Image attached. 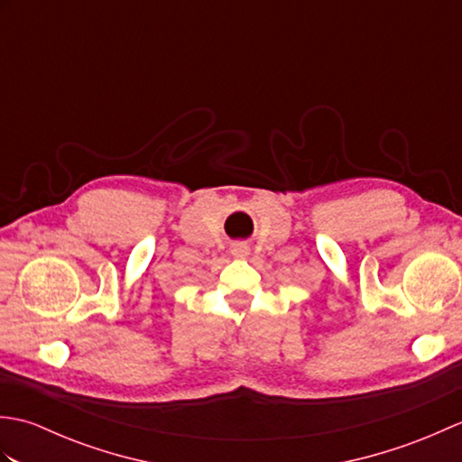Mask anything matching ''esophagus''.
Wrapping results in <instances>:
<instances>
[{
  "label": "esophagus",
  "instance_id": "esophagus-1",
  "mask_svg": "<svg viewBox=\"0 0 462 462\" xmlns=\"http://www.w3.org/2000/svg\"><path fill=\"white\" fill-rule=\"evenodd\" d=\"M230 252H232V256H236V258H246L250 254V246L246 242H234L230 246Z\"/></svg>",
  "mask_w": 462,
  "mask_h": 462
}]
</instances>
